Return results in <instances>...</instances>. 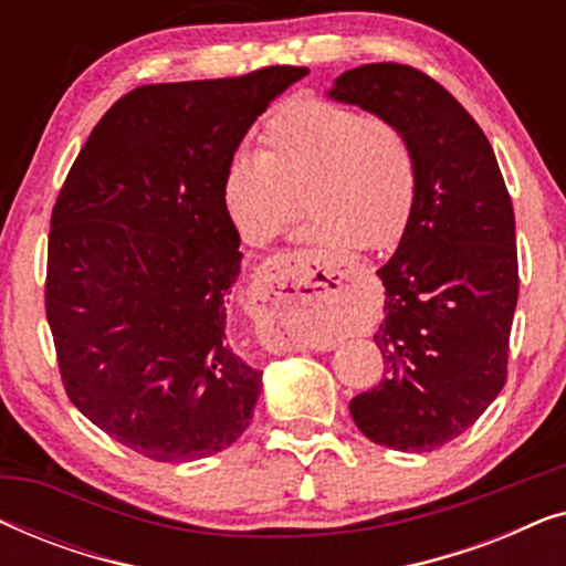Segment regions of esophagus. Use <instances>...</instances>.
Wrapping results in <instances>:
<instances>
[{
	"mask_svg": "<svg viewBox=\"0 0 566 566\" xmlns=\"http://www.w3.org/2000/svg\"><path fill=\"white\" fill-rule=\"evenodd\" d=\"M293 254H277L262 262L252 285V319L262 345L270 350H298V322L316 306L335 304L345 273L337 262L324 265V281L314 275L293 277ZM329 282L336 283L332 290Z\"/></svg>",
	"mask_w": 566,
	"mask_h": 566,
	"instance_id": "esophagus-1",
	"label": "esophagus"
}]
</instances>
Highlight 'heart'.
Masks as SVG:
<instances>
[{"instance_id": "1", "label": "heart", "mask_w": 566, "mask_h": 566, "mask_svg": "<svg viewBox=\"0 0 566 566\" xmlns=\"http://www.w3.org/2000/svg\"><path fill=\"white\" fill-rule=\"evenodd\" d=\"M265 151L231 154L221 203L247 244H268L298 213L306 242L384 252L405 237L417 203V157L405 130L355 107L304 97L283 105L262 130Z\"/></svg>"}]
</instances>
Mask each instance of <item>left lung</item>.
<instances>
[{"instance_id":"8db88e82","label":"left lung","mask_w":566,"mask_h":566,"mask_svg":"<svg viewBox=\"0 0 566 566\" xmlns=\"http://www.w3.org/2000/svg\"><path fill=\"white\" fill-rule=\"evenodd\" d=\"M329 99L405 130L417 203L378 270L386 376L350 401L358 430L394 451H432L497 399L517 304L515 213L484 130L436 80L401 64L339 74Z\"/></svg>"}]
</instances>
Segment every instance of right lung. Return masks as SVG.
Masks as SVG:
<instances>
[{
	"label": "right lung",
	"mask_w": 566,
	"mask_h": 566,
	"mask_svg": "<svg viewBox=\"0 0 566 566\" xmlns=\"http://www.w3.org/2000/svg\"><path fill=\"white\" fill-rule=\"evenodd\" d=\"M306 74L268 66L128 92L59 192L45 314L64 389L146 459H206L250 428L262 370L229 332L242 252L221 177L252 123Z\"/></svg>",
	"instance_id": "obj_1"
}]
</instances>
